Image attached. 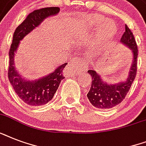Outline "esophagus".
Instances as JSON below:
<instances>
[{
	"label": "esophagus",
	"mask_w": 146,
	"mask_h": 146,
	"mask_svg": "<svg viewBox=\"0 0 146 146\" xmlns=\"http://www.w3.org/2000/svg\"><path fill=\"white\" fill-rule=\"evenodd\" d=\"M89 64L87 61H78L77 59L73 58L71 59V62L70 64V66L66 68V71L67 73L70 74L72 73H74L75 71H82L83 70H87L89 67Z\"/></svg>",
	"instance_id": "1"
}]
</instances>
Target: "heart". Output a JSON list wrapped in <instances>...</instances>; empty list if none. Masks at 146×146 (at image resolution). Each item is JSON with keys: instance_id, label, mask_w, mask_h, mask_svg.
<instances>
[{"instance_id": "obj_1", "label": "heart", "mask_w": 146, "mask_h": 146, "mask_svg": "<svg viewBox=\"0 0 146 146\" xmlns=\"http://www.w3.org/2000/svg\"><path fill=\"white\" fill-rule=\"evenodd\" d=\"M86 22L91 27H93V26H102V24L107 22V20H105L103 17L100 16L92 15V16H89L87 17ZM114 33H115V28H114L113 24L111 22H108L98 34L96 43L98 44H104L111 39Z\"/></svg>"}]
</instances>
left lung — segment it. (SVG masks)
I'll use <instances>...</instances> for the list:
<instances>
[{"mask_svg": "<svg viewBox=\"0 0 146 146\" xmlns=\"http://www.w3.org/2000/svg\"><path fill=\"white\" fill-rule=\"evenodd\" d=\"M120 42L131 49L133 54V64L128 78L125 82L108 84L103 82L99 74L96 71L88 70V73L92 76V85L87 97L91 104L98 108H111L120 104L125 98L136 78L138 48L133 34L127 25H125V32L120 38Z\"/></svg>", "mask_w": 146, "mask_h": 146, "instance_id": "obj_1", "label": "left lung"}]
</instances>
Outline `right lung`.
I'll return each mask as SVG.
<instances>
[{"label":"right lung","instance_id":"right-lung-1","mask_svg":"<svg viewBox=\"0 0 146 146\" xmlns=\"http://www.w3.org/2000/svg\"><path fill=\"white\" fill-rule=\"evenodd\" d=\"M59 11L60 8L57 7L34 10L27 16L19 26H17L13 33V42L9 51L10 60L8 78L17 96L29 105L40 106L47 104L52 99L61 80L64 79L63 70L67 63L60 65L53 73L42 79L35 81H29L22 78L16 70L13 62L15 52L19 46L20 40L37 27L45 18L56 15Z\"/></svg>","mask_w":146,"mask_h":146}]
</instances>
